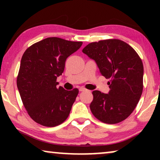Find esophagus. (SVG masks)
Segmentation results:
<instances>
[{"mask_svg": "<svg viewBox=\"0 0 160 160\" xmlns=\"http://www.w3.org/2000/svg\"><path fill=\"white\" fill-rule=\"evenodd\" d=\"M86 90H87V89L85 88V87H80V88H79V91H80V92L86 91Z\"/></svg>", "mask_w": 160, "mask_h": 160, "instance_id": "esophagus-1", "label": "esophagus"}]
</instances>
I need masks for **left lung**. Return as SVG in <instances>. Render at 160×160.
Returning a JSON list of instances; mask_svg holds the SVG:
<instances>
[{
  "instance_id": "left-lung-1",
  "label": "left lung",
  "mask_w": 160,
  "mask_h": 160,
  "mask_svg": "<svg viewBox=\"0 0 160 160\" xmlns=\"http://www.w3.org/2000/svg\"><path fill=\"white\" fill-rule=\"evenodd\" d=\"M82 52L95 61L102 76L110 79L108 94L92 92V113L103 123L124 121L134 111L143 92L141 58L132 47L116 38L90 43Z\"/></svg>"
}]
</instances>
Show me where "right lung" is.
Returning a JSON list of instances; mask_svg holds the SVG:
<instances>
[{
  "label": "right lung",
  "mask_w": 160,
  "mask_h": 160,
  "mask_svg": "<svg viewBox=\"0 0 160 160\" xmlns=\"http://www.w3.org/2000/svg\"><path fill=\"white\" fill-rule=\"evenodd\" d=\"M82 41L50 37L28 47L22 57L17 85L30 118L45 127H55L68 117L78 89L58 87L66 59L82 47Z\"/></svg>",
  "instance_id": "obj_1"
}]
</instances>
